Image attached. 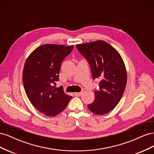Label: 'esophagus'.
Masks as SVG:
<instances>
[{"instance_id": "1", "label": "esophagus", "mask_w": 154, "mask_h": 154, "mask_svg": "<svg viewBox=\"0 0 154 154\" xmlns=\"http://www.w3.org/2000/svg\"><path fill=\"white\" fill-rule=\"evenodd\" d=\"M82 94V92H75L74 93V96H80Z\"/></svg>"}]
</instances>
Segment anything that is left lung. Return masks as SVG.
I'll use <instances>...</instances> for the list:
<instances>
[{"label":"left lung","mask_w":154,"mask_h":154,"mask_svg":"<svg viewBox=\"0 0 154 154\" xmlns=\"http://www.w3.org/2000/svg\"><path fill=\"white\" fill-rule=\"evenodd\" d=\"M79 52L89 63L93 80L100 79L95 100L87 105L92 112L103 115L118 104L127 85V71L123 60L113 47L103 40L77 44Z\"/></svg>","instance_id":"left-lung-1"}]
</instances>
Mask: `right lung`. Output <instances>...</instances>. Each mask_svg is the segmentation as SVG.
<instances>
[{
	"mask_svg": "<svg viewBox=\"0 0 154 154\" xmlns=\"http://www.w3.org/2000/svg\"><path fill=\"white\" fill-rule=\"evenodd\" d=\"M74 45L44 44L27 58L22 74L23 84L29 101L45 116H57L66 109L72 96L65 94L63 87L57 88L63 60Z\"/></svg>",
	"mask_w": 154,
	"mask_h": 154,
	"instance_id": "add662e5",
	"label": "right lung"
}]
</instances>
